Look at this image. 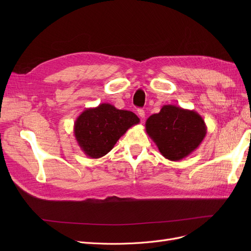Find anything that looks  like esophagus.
Wrapping results in <instances>:
<instances>
[{"label": "esophagus", "mask_w": 251, "mask_h": 251, "mask_svg": "<svg viewBox=\"0 0 251 251\" xmlns=\"http://www.w3.org/2000/svg\"><path fill=\"white\" fill-rule=\"evenodd\" d=\"M137 113H138V115H139V117H140L141 119H143L144 116H146V113H144V110H142V109H138V110H137Z\"/></svg>", "instance_id": "obj_1"}]
</instances>
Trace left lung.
I'll use <instances>...</instances> for the list:
<instances>
[{
  "label": "left lung",
  "instance_id": "1",
  "mask_svg": "<svg viewBox=\"0 0 251 251\" xmlns=\"http://www.w3.org/2000/svg\"><path fill=\"white\" fill-rule=\"evenodd\" d=\"M146 130L163 157L179 161L200 146L207 127L195 110L164 104L147 119Z\"/></svg>",
  "mask_w": 251,
  "mask_h": 251
}]
</instances>
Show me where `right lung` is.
<instances>
[{
	"instance_id": "1",
	"label": "right lung",
	"mask_w": 251,
	"mask_h": 251,
	"mask_svg": "<svg viewBox=\"0 0 251 251\" xmlns=\"http://www.w3.org/2000/svg\"><path fill=\"white\" fill-rule=\"evenodd\" d=\"M136 114L118 110L110 103L83 111L74 123V136L80 150L90 158L107 155L131 126L138 125Z\"/></svg>"
}]
</instances>
